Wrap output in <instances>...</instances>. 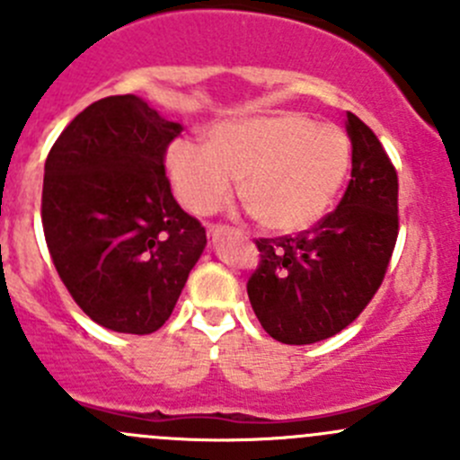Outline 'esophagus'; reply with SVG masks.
I'll return each mask as SVG.
<instances>
[{"label":"esophagus","instance_id":"obj_1","mask_svg":"<svg viewBox=\"0 0 460 460\" xmlns=\"http://www.w3.org/2000/svg\"><path fill=\"white\" fill-rule=\"evenodd\" d=\"M208 240H220V238H225V235H229V234H238L240 235V231L238 229H231V226H225V225H208Z\"/></svg>","mask_w":460,"mask_h":460}]
</instances>
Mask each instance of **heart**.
<instances>
[{
    "label": "heart",
    "instance_id": "1",
    "mask_svg": "<svg viewBox=\"0 0 460 460\" xmlns=\"http://www.w3.org/2000/svg\"><path fill=\"white\" fill-rule=\"evenodd\" d=\"M351 164L349 137L338 127L300 113H273L216 124L204 151L175 142L166 171L178 200L193 213H211L238 196L262 229L294 234L316 225L336 200Z\"/></svg>",
    "mask_w": 460,
    "mask_h": 460
}]
</instances>
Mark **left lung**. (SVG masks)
<instances>
[{
  "label": "left lung",
  "instance_id": "1",
  "mask_svg": "<svg viewBox=\"0 0 460 460\" xmlns=\"http://www.w3.org/2000/svg\"><path fill=\"white\" fill-rule=\"evenodd\" d=\"M351 180L338 207L298 235L258 238L247 282L264 332L285 345L336 336L383 285L398 238V175L367 124L347 113Z\"/></svg>",
  "mask_w": 460,
  "mask_h": 460
}]
</instances>
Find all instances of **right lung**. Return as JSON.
<instances>
[{
  "mask_svg": "<svg viewBox=\"0 0 460 460\" xmlns=\"http://www.w3.org/2000/svg\"><path fill=\"white\" fill-rule=\"evenodd\" d=\"M180 133L140 97L111 95L86 106L46 157V247L77 307L113 332H157L207 244L166 178Z\"/></svg>",
  "mask_w": 460,
  "mask_h": 460,
  "instance_id": "obj_1",
  "label": "right lung"
}]
</instances>
